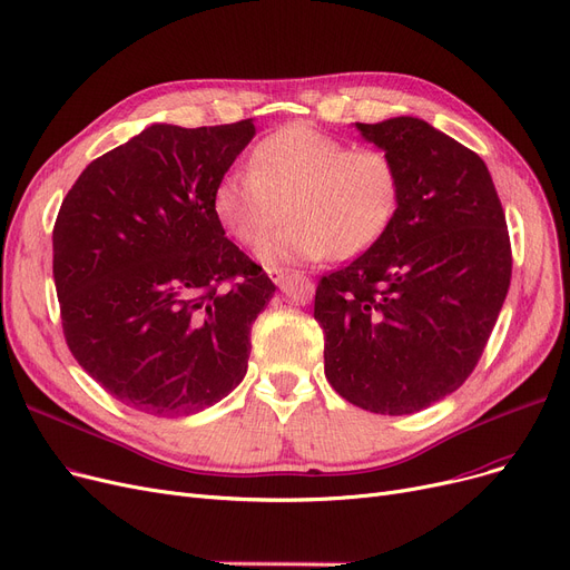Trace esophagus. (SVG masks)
<instances>
[{"mask_svg": "<svg viewBox=\"0 0 570 570\" xmlns=\"http://www.w3.org/2000/svg\"><path fill=\"white\" fill-rule=\"evenodd\" d=\"M268 276H271V281L276 283V285H285V281L299 276V273H294L289 268H268Z\"/></svg>", "mask_w": 570, "mask_h": 570, "instance_id": "1", "label": "esophagus"}]
</instances>
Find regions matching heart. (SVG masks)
Here are the masks:
<instances>
[{
    "instance_id": "1",
    "label": "heart",
    "mask_w": 570,
    "mask_h": 570,
    "mask_svg": "<svg viewBox=\"0 0 570 570\" xmlns=\"http://www.w3.org/2000/svg\"><path fill=\"white\" fill-rule=\"evenodd\" d=\"M213 206L245 247L259 245L287 210L292 222L262 247L266 264L330 253L351 259L389 234L402 206V170L391 151L353 149L311 124H287L255 145L249 168L217 181Z\"/></svg>"
}]
</instances>
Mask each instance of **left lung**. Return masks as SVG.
<instances>
[{
	"label": "left lung",
	"instance_id": "obj_1",
	"mask_svg": "<svg viewBox=\"0 0 570 570\" xmlns=\"http://www.w3.org/2000/svg\"><path fill=\"white\" fill-rule=\"evenodd\" d=\"M402 170L400 213L376 245L317 281L325 376L351 404L402 416L459 391L512 278L493 179L472 149L414 117L357 124Z\"/></svg>",
	"mask_w": 570,
	"mask_h": 570
}]
</instances>
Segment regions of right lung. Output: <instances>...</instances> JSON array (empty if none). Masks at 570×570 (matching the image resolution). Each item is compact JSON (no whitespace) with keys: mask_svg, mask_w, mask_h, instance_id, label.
I'll use <instances>...</instances> for the list:
<instances>
[{"mask_svg":"<svg viewBox=\"0 0 570 570\" xmlns=\"http://www.w3.org/2000/svg\"><path fill=\"white\" fill-rule=\"evenodd\" d=\"M253 135L249 119L154 124L62 200L53 281L67 348L130 409L189 416L247 372L249 327L276 285L224 236L213 196Z\"/></svg>","mask_w":570,"mask_h":570,"instance_id":"right-lung-1","label":"right lung"}]
</instances>
